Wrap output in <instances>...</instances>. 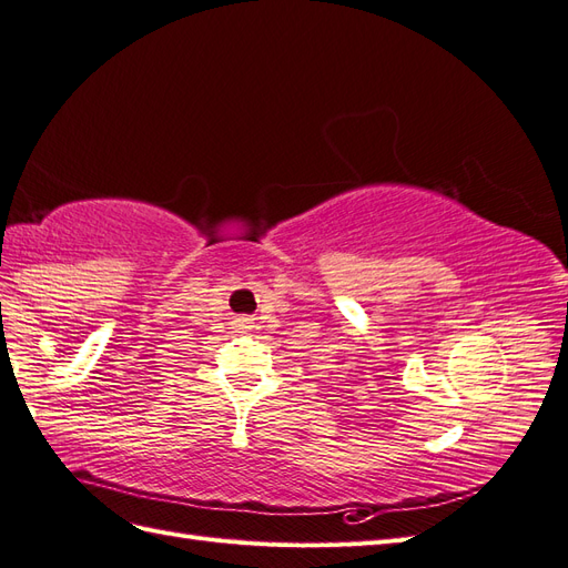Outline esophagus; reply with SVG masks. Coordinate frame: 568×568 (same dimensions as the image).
<instances>
[{"mask_svg":"<svg viewBox=\"0 0 568 568\" xmlns=\"http://www.w3.org/2000/svg\"><path fill=\"white\" fill-rule=\"evenodd\" d=\"M236 324H239V326H242V329H244V332L253 329V320H248V317H239V320H236Z\"/></svg>","mask_w":568,"mask_h":568,"instance_id":"obj_1","label":"esophagus"}]
</instances>
